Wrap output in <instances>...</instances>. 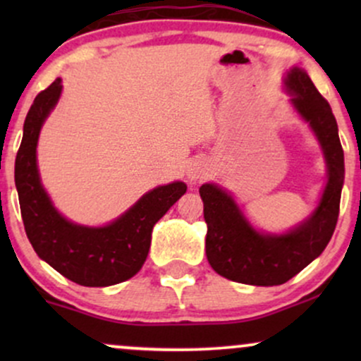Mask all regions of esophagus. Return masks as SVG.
<instances>
[{"label":"esophagus","instance_id":"34e87169","mask_svg":"<svg viewBox=\"0 0 361 361\" xmlns=\"http://www.w3.org/2000/svg\"><path fill=\"white\" fill-rule=\"evenodd\" d=\"M207 173H209V168H207L204 159H193L186 166V178H188L190 183H197V181L204 180Z\"/></svg>","mask_w":361,"mask_h":361}]
</instances>
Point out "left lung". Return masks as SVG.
<instances>
[{
  "label": "left lung",
  "mask_w": 361,
  "mask_h": 361,
  "mask_svg": "<svg viewBox=\"0 0 361 361\" xmlns=\"http://www.w3.org/2000/svg\"><path fill=\"white\" fill-rule=\"evenodd\" d=\"M285 88L326 157L327 183L312 215L287 234H263L252 229L229 193L212 183L200 186L210 267L224 279L258 287L285 283L324 251L336 227L345 181V154L329 103L300 68L290 69Z\"/></svg>",
  "instance_id": "8db88e82"
}]
</instances>
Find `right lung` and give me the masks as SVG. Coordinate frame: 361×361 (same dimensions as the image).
<instances>
[{"mask_svg": "<svg viewBox=\"0 0 361 361\" xmlns=\"http://www.w3.org/2000/svg\"><path fill=\"white\" fill-rule=\"evenodd\" d=\"M61 78L40 91L23 123L16 152L15 185L28 241L39 258L82 287H109L126 281L142 268L151 247L154 224L186 192L175 181L157 186L105 227L69 222L54 209L37 169V140L44 120L61 97Z\"/></svg>", "mask_w": 361, "mask_h": 361, "instance_id": "add662e5", "label": "right lung"}]
</instances>
